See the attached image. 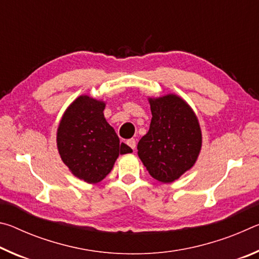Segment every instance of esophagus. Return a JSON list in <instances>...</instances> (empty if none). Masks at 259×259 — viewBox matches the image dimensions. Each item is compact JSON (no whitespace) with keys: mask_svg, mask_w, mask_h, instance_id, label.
<instances>
[{"mask_svg":"<svg viewBox=\"0 0 259 259\" xmlns=\"http://www.w3.org/2000/svg\"><path fill=\"white\" fill-rule=\"evenodd\" d=\"M126 145L130 146L131 148H133V150H135V148H136V140L134 138L128 139V140H126Z\"/></svg>","mask_w":259,"mask_h":259,"instance_id":"34e87169","label":"esophagus"}]
</instances>
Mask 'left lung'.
<instances>
[{"mask_svg": "<svg viewBox=\"0 0 259 259\" xmlns=\"http://www.w3.org/2000/svg\"><path fill=\"white\" fill-rule=\"evenodd\" d=\"M152 120L139 140L138 156L153 178L171 183L194 165L202 146L195 113L176 95L148 99Z\"/></svg>", "mask_w": 259, "mask_h": 259, "instance_id": "left-lung-1", "label": "left lung"}]
</instances>
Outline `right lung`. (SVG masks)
<instances>
[{"label":"right lung","instance_id":"add662e5","mask_svg":"<svg viewBox=\"0 0 259 259\" xmlns=\"http://www.w3.org/2000/svg\"><path fill=\"white\" fill-rule=\"evenodd\" d=\"M104 109L102 100L80 96L65 111L57 130L61 160L74 176L89 184L102 182L117 156L133 152L126 144H120Z\"/></svg>","mask_w":259,"mask_h":259}]
</instances>
